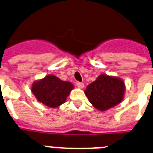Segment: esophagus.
<instances>
[{"label":"esophagus","instance_id":"esophagus-1","mask_svg":"<svg viewBox=\"0 0 153 153\" xmlns=\"http://www.w3.org/2000/svg\"><path fill=\"white\" fill-rule=\"evenodd\" d=\"M77 86H78V88H84V83H82V82H77L76 83Z\"/></svg>","mask_w":153,"mask_h":153}]
</instances>
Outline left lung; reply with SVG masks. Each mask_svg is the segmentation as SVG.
Here are the masks:
<instances>
[{"mask_svg": "<svg viewBox=\"0 0 153 153\" xmlns=\"http://www.w3.org/2000/svg\"><path fill=\"white\" fill-rule=\"evenodd\" d=\"M84 91L93 107L103 111L121 103L126 85L120 78L102 74Z\"/></svg>", "mask_w": 153, "mask_h": 153, "instance_id": "8db88e82", "label": "left lung"}]
</instances>
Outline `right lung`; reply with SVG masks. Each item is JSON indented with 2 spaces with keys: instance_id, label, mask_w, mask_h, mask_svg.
I'll return each instance as SVG.
<instances>
[{
  "instance_id": "add662e5",
  "label": "right lung",
  "mask_w": 153,
  "mask_h": 153,
  "mask_svg": "<svg viewBox=\"0 0 153 153\" xmlns=\"http://www.w3.org/2000/svg\"><path fill=\"white\" fill-rule=\"evenodd\" d=\"M73 88L74 85L71 82L48 75L35 81L31 86V91L39 102L50 108H57L66 102Z\"/></svg>"
}]
</instances>
